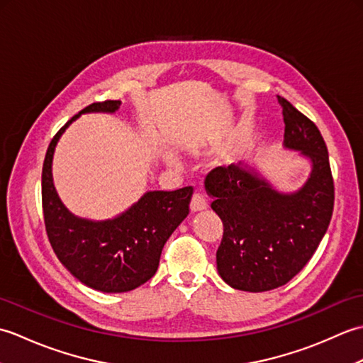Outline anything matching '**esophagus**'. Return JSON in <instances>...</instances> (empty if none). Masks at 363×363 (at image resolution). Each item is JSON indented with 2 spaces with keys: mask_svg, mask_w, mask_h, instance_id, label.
Instances as JSON below:
<instances>
[{
  "mask_svg": "<svg viewBox=\"0 0 363 363\" xmlns=\"http://www.w3.org/2000/svg\"><path fill=\"white\" fill-rule=\"evenodd\" d=\"M206 207H207V199H206V196L201 195V194H195L194 198H191V203H190L191 212L204 211Z\"/></svg>",
  "mask_w": 363,
  "mask_h": 363,
  "instance_id": "obj_1",
  "label": "esophagus"
}]
</instances>
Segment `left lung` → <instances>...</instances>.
I'll return each mask as SVG.
<instances>
[{
  "instance_id": "left-lung-1",
  "label": "left lung",
  "mask_w": 363,
  "mask_h": 363,
  "mask_svg": "<svg viewBox=\"0 0 363 363\" xmlns=\"http://www.w3.org/2000/svg\"><path fill=\"white\" fill-rule=\"evenodd\" d=\"M277 101L285 123L284 148L311 162L304 186L279 191L245 164L213 168L204 182L223 221L218 274L243 291H268L295 277L317 251L334 209V181L318 128L285 98Z\"/></svg>"
}]
</instances>
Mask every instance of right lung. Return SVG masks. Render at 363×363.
Instances as JSON below:
<instances>
[{
	"label": "right lung",
	"mask_w": 363,
	"mask_h": 363,
	"mask_svg": "<svg viewBox=\"0 0 363 363\" xmlns=\"http://www.w3.org/2000/svg\"><path fill=\"white\" fill-rule=\"evenodd\" d=\"M121 101L94 103L60 128L46 151L42 204L46 234L57 259L76 279L103 293H125L156 274L162 248L186 220L194 189L146 191L137 203L111 220L76 217L52 182V157L59 138L82 113H115Z\"/></svg>",
	"instance_id": "obj_1"
}]
</instances>
